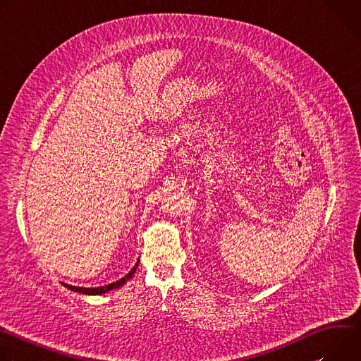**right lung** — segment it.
Returning a JSON list of instances; mask_svg holds the SVG:
<instances>
[{
	"label": "right lung",
	"instance_id": "right-lung-1",
	"mask_svg": "<svg viewBox=\"0 0 361 361\" xmlns=\"http://www.w3.org/2000/svg\"><path fill=\"white\" fill-rule=\"evenodd\" d=\"M138 263L131 269V271L128 274H126L123 279L114 281V283H110L107 286H101V287H75V286H70V284H66L63 283L64 287L75 291V293H82V294H90V295H98V294H104V293H109L110 290H114V288H118L121 287L124 283H127V280H130L133 277V274L135 273V269H137Z\"/></svg>",
	"mask_w": 361,
	"mask_h": 361
}]
</instances>
